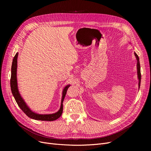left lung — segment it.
Listing matches in <instances>:
<instances>
[{"mask_svg": "<svg viewBox=\"0 0 151 151\" xmlns=\"http://www.w3.org/2000/svg\"><path fill=\"white\" fill-rule=\"evenodd\" d=\"M134 55H135V57L137 58V73H138V80H139V88L140 87V83H141V70H140V63H139V57L138 55L137 54L136 52H134Z\"/></svg>", "mask_w": 151, "mask_h": 151, "instance_id": "1", "label": "left lung"}]
</instances>
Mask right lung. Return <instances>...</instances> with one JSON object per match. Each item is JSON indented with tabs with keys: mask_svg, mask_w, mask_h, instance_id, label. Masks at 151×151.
Segmentation results:
<instances>
[{
	"mask_svg": "<svg viewBox=\"0 0 151 151\" xmlns=\"http://www.w3.org/2000/svg\"><path fill=\"white\" fill-rule=\"evenodd\" d=\"M18 55V52L16 54L13 59L12 65V74H11V79H10V86H11L12 92L16 101L18 105L19 106V108L21 109L22 111L24 113L29 117L33 119L39 120V121H52L58 119L60 117V116L62 115V113L63 111V100H64L67 89L70 86V85L68 84L67 86H65L63 90L60 108L58 112L53 114H39L33 112L26 105V102L21 97L18 91L17 77Z\"/></svg>",
	"mask_w": 151,
	"mask_h": 151,
	"instance_id": "1",
	"label": "right lung"
}]
</instances>
